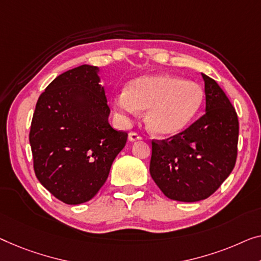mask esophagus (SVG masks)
<instances>
[{
  "label": "esophagus",
  "instance_id": "34e87169",
  "mask_svg": "<svg viewBox=\"0 0 261 261\" xmlns=\"http://www.w3.org/2000/svg\"><path fill=\"white\" fill-rule=\"evenodd\" d=\"M141 135L138 134V132H135V131H131L129 134V141L130 142H136V141H139L141 139Z\"/></svg>",
  "mask_w": 261,
  "mask_h": 261
}]
</instances>
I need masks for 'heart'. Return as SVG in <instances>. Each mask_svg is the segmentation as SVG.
Instances as JSON below:
<instances>
[{"mask_svg":"<svg viewBox=\"0 0 261 261\" xmlns=\"http://www.w3.org/2000/svg\"><path fill=\"white\" fill-rule=\"evenodd\" d=\"M203 100V89L197 83L163 73L132 80L115 97L114 106L123 118L147 110V129L155 136L171 137L191 124Z\"/></svg>","mask_w":261,"mask_h":261,"instance_id":"heart-1","label":"heart"}]
</instances>
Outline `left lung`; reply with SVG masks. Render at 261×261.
Here are the masks:
<instances>
[{"mask_svg": "<svg viewBox=\"0 0 261 261\" xmlns=\"http://www.w3.org/2000/svg\"><path fill=\"white\" fill-rule=\"evenodd\" d=\"M205 114L180 134L152 141L150 174L170 199L208 198L230 176L238 152L236 109L215 80L204 75Z\"/></svg>", "mask_w": 261, "mask_h": 261, "instance_id": "8db88e82", "label": "left lung"}]
</instances>
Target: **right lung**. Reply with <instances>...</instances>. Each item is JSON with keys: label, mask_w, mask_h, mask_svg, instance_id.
Segmentation results:
<instances>
[{"label": "right lung", "mask_w": 261, "mask_h": 261, "mask_svg": "<svg viewBox=\"0 0 261 261\" xmlns=\"http://www.w3.org/2000/svg\"><path fill=\"white\" fill-rule=\"evenodd\" d=\"M98 68L81 65L57 76L41 93L29 142L37 179L58 200L92 199L125 146L127 132L109 124L110 108Z\"/></svg>", "instance_id": "obj_1"}]
</instances>
